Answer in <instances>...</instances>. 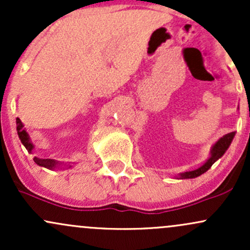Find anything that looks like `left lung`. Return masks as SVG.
Returning <instances> with one entry per match:
<instances>
[{
  "mask_svg": "<svg viewBox=\"0 0 250 250\" xmlns=\"http://www.w3.org/2000/svg\"><path fill=\"white\" fill-rule=\"evenodd\" d=\"M234 136H235V131H231V133L226 134L225 136L221 137L219 141L213 146V148H211L210 157L207 160V162H206L203 166H201L200 168L195 169V170L186 171V173L180 174V179H194V177H197L200 176V175H202L203 173H206V171H207L208 169L210 168L211 166H213L214 163L226 153V150L229 148L231 141H233Z\"/></svg>",
  "mask_w": 250,
  "mask_h": 250,
  "instance_id": "1",
  "label": "left lung"
}]
</instances>
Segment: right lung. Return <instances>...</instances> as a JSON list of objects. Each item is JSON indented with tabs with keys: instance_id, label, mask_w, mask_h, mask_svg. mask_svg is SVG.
<instances>
[{
	"instance_id": "add662e5",
	"label": "right lung",
	"mask_w": 250,
	"mask_h": 250,
	"mask_svg": "<svg viewBox=\"0 0 250 250\" xmlns=\"http://www.w3.org/2000/svg\"><path fill=\"white\" fill-rule=\"evenodd\" d=\"M16 125H17L16 127L17 135H19L22 145L24 146L25 149H27L29 153H31L34 149V145L30 141V137H29V135H28L27 130L23 128V123L21 122V120H20L19 117L16 119ZM34 161H35L36 165L41 166V167L49 168V169L55 168L56 166L60 165V162H57V161H55V160H51V159H39V157H34Z\"/></svg>"
}]
</instances>
